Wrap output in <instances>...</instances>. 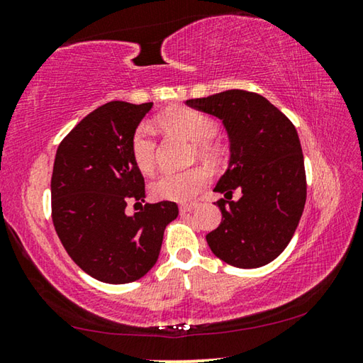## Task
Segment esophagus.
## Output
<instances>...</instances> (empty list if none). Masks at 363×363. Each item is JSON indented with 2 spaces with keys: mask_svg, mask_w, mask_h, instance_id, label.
Wrapping results in <instances>:
<instances>
[{
  "mask_svg": "<svg viewBox=\"0 0 363 363\" xmlns=\"http://www.w3.org/2000/svg\"><path fill=\"white\" fill-rule=\"evenodd\" d=\"M195 208H196V205H195V203H184V205H181V206H179V211L184 214V213H189V211L195 210Z\"/></svg>",
  "mask_w": 363,
  "mask_h": 363,
  "instance_id": "1",
  "label": "esophagus"
}]
</instances>
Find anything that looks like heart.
<instances>
[{
  "label": "heart",
  "instance_id": "heart-1",
  "mask_svg": "<svg viewBox=\"0 0 363 363\" xmlns=\"http://www.w3.org/2000/svg\"><path fill=\"white\" fill-rule=\"evenodd\" d=\"M157 121L163 128L199 143V152L205 158L218 160L219 145L211 143L218 133V123L211 116L189 107H174L162 113ZM131 157L139 171L150 174L157 164V143L150 128L139 125L131 136ZM210 182V173L205 168H190L186 171H163L150 184V192L155 199L171 201H189Z\"/></svg>",
  "mask_w": 363,
  "mask_h": 363
}]
</instances>
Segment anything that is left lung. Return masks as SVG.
Masks as SVG:
<instances>
[{
  "instance_id": "1",
  "label": "left lung",
  "mask_w": 363,
  "mask_h": 363,
  "mask_svg": "<svg viewBox=\"0 0 363 363\" xmlns=\"http://www.w3.org/2000/svg\"><path fill=\"white\" fill-rule=\"evenodd\" d=\"M189 107L223 120L230 158L214 192L223 220L206 235L220 261L255 269L274 261L290 243L306 203V171L301 143L293 123L261 94L229 89ZM235 188L242 190L237 202Z\"/></svg>"
}]
</instances>
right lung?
<instances>
[{
    "mask_svg": "<svg viewBox=\"0 0 363 363\" xmlns=\"http://www.w3.org/2000/svg\"><path fill=\"white\" fill-rule=\"evenodd\" d=\"M152 106L104 104L67 134L54 160V227L77 266L104 284L144 277L158 259L164 229L179 214L174 201L143 206L145 184L130 144ZM131 201L141 211L128 217Z\"/></svg>",
    "mask_w": 363,
    "mask_h": 363,
    "instance_id": "obj_1",
    "label": "right lung"
}]
</instances>
